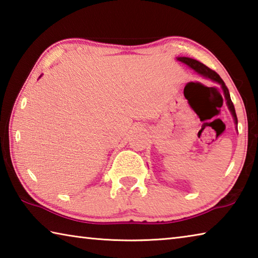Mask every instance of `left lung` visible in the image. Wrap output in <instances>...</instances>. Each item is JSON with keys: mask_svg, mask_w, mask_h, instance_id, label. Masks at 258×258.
<instances>
[{"mask_svg": "<svg viewBox=\"0 0 258 258\" xmlns=\"http://www.w3.org/2000/svg\"><path fill=\"white\" fill-rule=\"evenodd\" d=\"M178 61H181V62L187 64V66L191 67L192 69H195L196 72H197L198 74H200V75H203L205 77L207 78H211L212 81H215L216 83H218V84H221L222 89H223V92H224V97H225V100H226V103H228V107L230 109V111L232 112V116L234 118V121L235 124H238V118H237V113H235V109H234V106H233V102L231 101V98H230V93H229V90L228 87H226L225 83L223 82V80L220 77V75L216 72H214L213 69L208 68L207 66H205L204 63L199 62V61L195 60V59H191V58H186V56H180V58H177Z\"/></svg>", "mask_w": 258, "mask_h": 258, "instance_id": "1", "label": "left lung"}]
</instances>
